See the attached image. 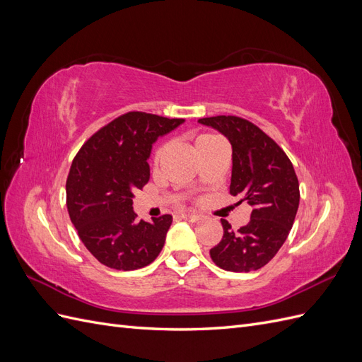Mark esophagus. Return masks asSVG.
Listing matches in <instances>:
<instances>
[{
	"label": "esophagus",
	"mask_w": 362,
	"mask_h": 362,
	"mask_svg": "<svg viewBox=\"0 0 362 362\" xmlns=\"http://www.w3.org/2000/svg\"><path fill=\"white\" fill-rule=\"evenodd\" d=\"M180 217L184 218V221H189V222H198L202 218L201 214H196V213H181Z\"/></svg>",
	"instance_id": "34e87169"
}]
</instances>
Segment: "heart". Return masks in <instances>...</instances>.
I'll return each mask as SVG.
<instances>
[{"label": "heart", "mask_w": 362, "mask_h": 362, "mask_svg": "<svg viewBox=\"0 0 362 362\" xmlns=\"http://www.w3.org/2000/svg\"><path fill=\"white\" fill-rule=\"evenodd\" d=\"M223 139L218 137L216 134H210V133H204V134H198L194 137L193 140V148L196 151V154H199V152L211 148L217 144H222ZM166 149H168V145L166 144H160L158 146H156V149L152 151V156H151V164L152 168H158L160 163L164 157V154H166Z\"/></svg>", "instance_id": "heart-1"}]
</instances>
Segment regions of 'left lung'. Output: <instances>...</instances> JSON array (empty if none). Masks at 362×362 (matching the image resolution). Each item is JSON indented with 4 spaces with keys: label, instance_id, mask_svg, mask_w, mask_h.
<instances>
[{
    "label": "left lung",
    "instance_id": "left-lung-1",
    "mask_svg": "<svg viewBox=\"0 0 362 362\" xmlns=\"http://www.w3.org/2000/svg\"><path fill=\"white\" fill-rule=\"evenodd\" d=\"M233 145L229 193L252 206L247 225L231 228L222 218L223 237L210 249L214 264L228 272H254L266 266L286 242L299 206V181L275 140L238 116L202 117Z\"/></svg>",
    "mask_w": 362,
    "mask_h": 362
}]
</instances>
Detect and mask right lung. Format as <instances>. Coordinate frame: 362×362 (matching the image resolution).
Wrapping results in <instances>:
<instances>
[{"label": "right lung", "mask_w": 362, "mask_h": 362, "mask_svg": "<svg viewBox=\"0 0 362 362\" xmlns=\"http://www.w3.org/2000/svg\"><path fill=\"white\" fill-rule=\"evenodd\" d=\"M182 122L128 112L98 129L76 152L66 180V206L80 240L101 264L136 270L158 257L172 216L137 222L133 193L149 181L152 144Z\"/></svg>", "instance_id": "add662e5"}]
</instances>
